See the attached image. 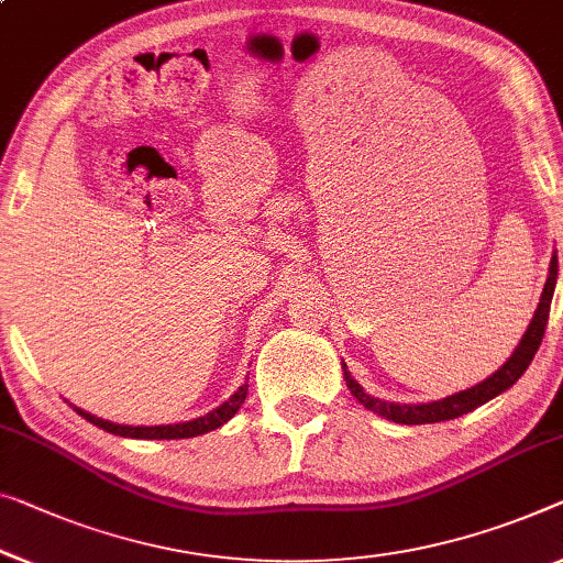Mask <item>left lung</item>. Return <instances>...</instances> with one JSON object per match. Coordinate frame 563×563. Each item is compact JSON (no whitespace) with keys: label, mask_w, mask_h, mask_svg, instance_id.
Returning a JSON list of instances; mask_svg holds the SVG:
<instances>
[{"label":"left lung","mask_w":563,"mask_h":563,"mask_svg":"<svg viewBox=\"0 0 563 563\" xmlns=\"http://www.w3.org/2000/svg\"><path fill=\"white\" fill-rule=\"evenodd\" d=\"M556 276H559V258L556 252L551 256L549 264V279L543 284L539 307H536V314L531 319L529 330L521 336L518 347L514 350L511 357H508L504 365H500L490 377L483 379V383L468 387V390H461L455 395H448L443 400H432V402H387L379 400V397L365 393L357 379H354L347 365L342 362V372H344V383H347L350 393L357 397V400L365 405L367 410H372L379 418L393 420V422H402V426H426V422H443V420H453L461 418V415L471 412L481 405H486L493 397H498L500 393H506L508 387H514L518 383V377L523 375L526 367L531 365L536 350L543 340V332H547V322H549V311H551V299H553V289H556Z\"/></svg>","instance_id":"1"}]
</instances>
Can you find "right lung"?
Segmentation results:
<instances>
[{
    "label": "right lung",
    "mask_w": 563,
    "mask_h": 563,
    "mask_svg": "<svg viewBox=\"0 0 563 563\" xmlns=\"http://www.w3.org/2000/svg\"><path fill=\"white\" fill-rule=\"evenodd\" d=\"M246 390H249V385L244 383L236 393L229 397L227 402H221L219 408H213L211 412L201 415V418H194V420H186V422H173V426H120V422L102 420V418H98V415H90V412H85L82 408H75V405H73V408H75L77 415H82L85 420L92 422V426L108 430V432H112V435L137 438V440H178V438L203 435V432H211L216 428H221L223 422H229L233 415H236L241 405H244Z\"/></svg>",
    "instance_id": "obj_1"
}]
</instances>
